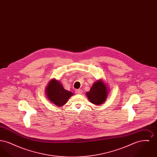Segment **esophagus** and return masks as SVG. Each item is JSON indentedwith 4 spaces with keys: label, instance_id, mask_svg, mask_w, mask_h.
<instances>
[{
    "label": "esophagus",
    "instance_id": "obj_1",
    "mask_svg": "<svg viewBox=\"0 0 157 157\" xmlns=\"http://www.w3.org/2000/svg\"><path fill=\"white\" fill-rule=\"evenodd\" d=\"M82 90H75V93H76V94H82Z\"/></svg>",
    "mask_w": 157,
    "mask_h": 157
}]
</instances>
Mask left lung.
<instances>
[{"instance_id":"8db88e82","label":"left lung","mask_w":157,"mask_h":157,"mask_svg":"<svg viewBox=\"0 0 157 157\" xmlns=\"http://www.w3.org/2000/svg\"><path fill=\"white\" fill-rule=\"evenodd\" d=\"M108 91L105 83L101 81H97L94 83L90 91L86 92V96L92 104H102L106 99Z\"/></svg>"}]
</instances>
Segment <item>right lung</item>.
<instances>
[{
    "mask_svg": "<svg viewBox=\"0 0 157 157\" xmlns=\"http://www.w3.org/2000/svg\"><path fill=\"white\" fill-rule=\"evenodd\" d=\"M47 97L50 101L58 106L65 104L68 99L73 95V94L65 90L58 81L51 80L46 90Z\"/></svg>",
    "mask_w": 157,
    "mask_h": 157,
    "instance_id": "add662e5",
    "label": "right lung"
}]
</instances>
